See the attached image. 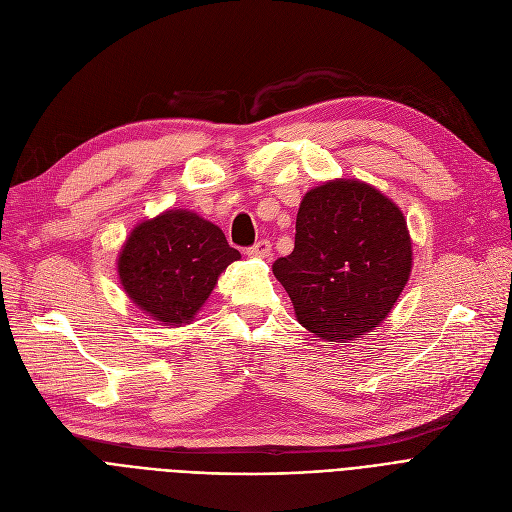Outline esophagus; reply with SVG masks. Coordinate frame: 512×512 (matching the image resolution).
Instances as JSON below:
<instances>
[{"label":"esophagus","instance_id":"obj_1","mask_svg":"<svg viewBox=\"0 0 512 512\" xmlns=\"http://www.w3.org/2000/svg\"><path fill=\"white\" fill-rule=\"evenodd\" d=\"M247 255H251V257H261V259H267V257L272 255V242H270V240H259V242H255L253 247H249Z\"/></svg>","mask_w":512,"mask_h":512}]
</instances>
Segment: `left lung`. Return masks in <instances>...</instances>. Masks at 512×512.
<instances>
[{"mask_svg": "<svg viewBox=\"0 0 512 512\" xmlns=\"http://www.w3.org/2000/svg\"><path fill=\"white\" fill-rule=\"evenodd\" d=\"M411 267L398 205L371 184L336 178L303 197L294 249L272 270L303 328L326 342H348L388 317Z\"/></svg>", "mask_w": 512, "mask_h": 512, "instance_id": "8db88e82", "label": "left lung"}]
</instances>
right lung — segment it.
I'll use <instances>...</instances> for the list:
<instances>
[{
    "label": "right lung",
    "mask_w": 512,
    "mask_h": 512,
    "mask_svg": "<svg viewBox=\"0 0 512 512\" xmlns=\"http://www.w3.org/2000/svg\"><path fill=\"white\" fill-rule=\"evenodd\" d=\"M240 253L224 232L186 209H168L134 226L118 255L124 292L164 326L193 321L220 274Z\"/></svg>",
    "instance_id": "right-lung-1"
}]
</instances>
